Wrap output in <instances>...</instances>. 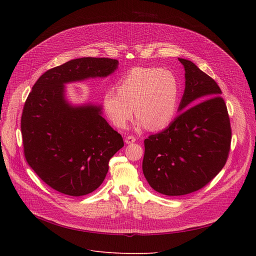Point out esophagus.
Segmentation results:
<instances>
[{
    "instance_id": "34e87169",
    "label": "esophagus",
    "mask_w": 256,
    "mask_h": 256,
    "mask_svg": "<svg viewBox=\"0 0 256 256\" xmlns=\"http://www.w3.org/2000/svg\"><path fill=\"white\" fill-rule=\"evenodd\" d=\"M135 141H136V138L134 137V136H128L126 138V144H132V143H134Z\"/></svg>"
}]
</instances>
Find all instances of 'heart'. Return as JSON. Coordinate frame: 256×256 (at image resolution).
<instances>
[{
  "label": "heart",
  "instance_id": "1",
  "mask_svg": "<svg viewBox=\"0 0 256 256\" xmlns=\"http://www.w3.org/2000/svg\"><path fill=\"white\" fill-rule=\"evenodd\" d=\"M114 89L102 96L106 116L114 126L124 128L132 118L138 124L158 130L167 126L176 113L178 86L170 70L156 67H134L121 78Z\"/></svg>",
  "mask_w": 256,
  "mask_h": 256
}]
</instances>
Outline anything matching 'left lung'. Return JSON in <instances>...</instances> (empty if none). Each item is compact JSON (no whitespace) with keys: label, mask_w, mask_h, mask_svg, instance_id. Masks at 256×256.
<instances>
[{"label":"left lung","mask_w":256,"mask_h":256,"mask_svg":"<svg viewBox=\"0 0 256 256\" xmlns=\"http://www.w3.org/2000/svg\"><path fill=\"white\" fill-rule=\"evenodd\" d=\"M184 67L182 111L164 130L144 140L142 169L156 192L180 196L202 189L228 158L232 126L221 89L191 61Z\"/></svg>","instance_id":"8db88e82"}]
</instances>
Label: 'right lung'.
<instances>
[{
	"mask_svg": "<svg viewBox=\"0 0 256 256\" xmlns=\"http://www.w3.org/2000/svg\"><path fill=\"white\" fill-rule=\"evenodd\" d=\"M117 66L110 58L74 59L46 72L32 87L20 120L24 154L52 189L76 197L96 190L110 158L124 147L100 106H72L64 98L66 83L106 76Z\"/></svg>",
	"mask_w": 256,
	"mask_h": 256,
	"instance_id": "right-lung-1",
	"label": "right lung"
}]
</instances>
